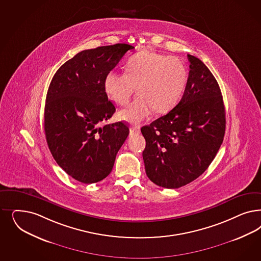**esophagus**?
<instances>
[{"instance_id": "34e87169", "label": "esophagus", "mask_w": 261, "mask_h": 261, "mask_svg": "<svg viewBox=\"0 0 261 261\" xmlns=\"http://www.w3.org/2000/svg\"><path fill=\"white\" fill-rule=\"evenodd\" d=\"M130 132H133L135 135L140 134V126H133L130 127Z\"/></svg>"}]
</instances>
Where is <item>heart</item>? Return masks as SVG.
I'll return each mask as SVG.
<instances>
[{
  "label": "heart",
  "mask_w": 261,
  "mask_h": 261,
  "mask_svg": "<svg viewBox=\"0 0 261 261\" xmlns=\"http://www.w3.org/2000/svg\"><path fill=\"white\" fill-rule=\"evenodd\" d=\"M187 69L177 58L142 50L127 59L125 74L110 72L103 81L105 92L112 101L126 106L132 96H138L119 118L139 123L150 116L151 110H171L185 91Z\"/></svg>",
  "instance_id": "1"
}]
</instances>
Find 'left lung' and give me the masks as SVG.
Here are the masks:
<instances>
[{"mask_svg":"<svg viewBox=\"0 0 261 261\" xmlns=\"http://www.w3.org/2000/svg\"><path fill=\"white\" fill-rule=\"evenodd\" d=\"M190 71L177 106L141 127L148 177L175 189L188 185L211 165L226 130V111L216 79L202 60L187 55Z\"/></svg>","mask_w":261,"mask_h":261,"instance_id":"obj_1","label":"left lung"}]
</instances>
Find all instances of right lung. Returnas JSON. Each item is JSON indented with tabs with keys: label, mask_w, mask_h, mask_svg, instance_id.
Wrapping results in <instances>:
<instances>
[{
	"label": "right lung",
	"mask_w": 261,
	"mask_h": 261,
	"mask_svg": "<svg viewBox=\"0 0 261 261\" xmlns=\"http://www.w3.org/2000/svg\"><path fill=\"white\" fill-rule=\"evenodd\" d=\"M134 48L115 44L82 50L53 76L44 111L46 140L57 163L80 182L90 185L108 177L129 134L123 122L105 124L115 107L103 81Z\"/></svg>",
	"instance_id": "add662e5"
}]
</instances>
